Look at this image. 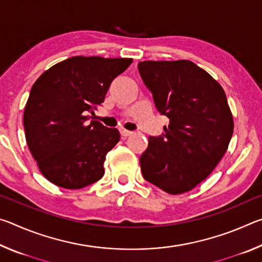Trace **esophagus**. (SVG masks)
Returning a JSON list of instances; mask_svg holds the SVG:
<instances>
[{
    "label": "esophagus",
    "mask_w": 262,
    "mask_h": 262,
    "mask_svg": "<svg viewBox=\"0 0 262 262\" xmlns=\"http://www.w3.org/2000/svg\"><path fill=\"white\" fill-rule=\"evenodd\" d=\"M120 134L122 137H127V136H130L133 135V132L130 130H126V129H120Z\"/></svg>",
    "instance_id": "1"
}]
</instances>
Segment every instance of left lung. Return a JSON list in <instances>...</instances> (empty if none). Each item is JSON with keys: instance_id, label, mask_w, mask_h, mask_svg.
Listing matches in <instances>:
<instances>
[{"instance_id": "8db88e82", "label": "left lung", "mask_w": 262, "mask_h": 262, "mask_svg": "<svg viewBox=\"0 0 262 262\" xmlns=\"http://www.w3.org/2000/svg\"><path fill=\"white\" fill-rule=\"evenodd\" d=\"M159 113L170 119L159 136H150L140 165L143 178L170 194L205 180L223 157L233 119L222 86L187 60L137 64Z\"/></svg>"}]
</instances>
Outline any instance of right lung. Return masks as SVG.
<instances>
[{
    "label": "right lung",
    "instance_id": "obj_1",
    "mask_svg": "<svg viewBox=\"0 0 262 262\" xmlns=\"http://www.w3.org/2000/svg\"><path fill=\"white\" fill-rule=\"evenodd\" d=\"M132 59L74 56L53 66L33 84L24 111L29 149L45 178L78 189L104 176L106 155L120 140L117 128L88 120L104 103L113 79Z\"/></svg>",
    "mask_w": 262,
    "mask_h": 262
}]
</instances>
